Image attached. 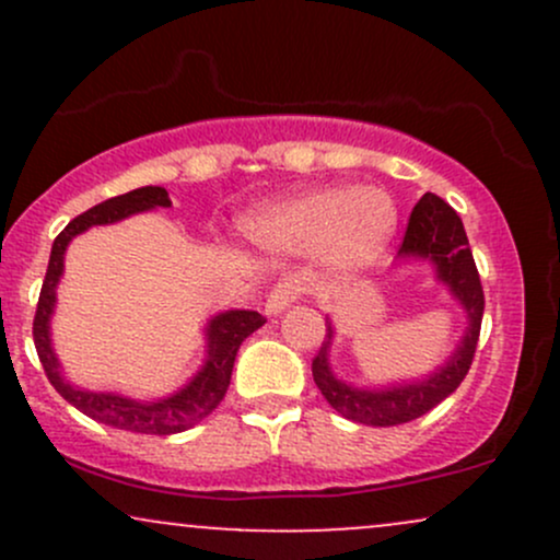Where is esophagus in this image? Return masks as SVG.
<instances>
[{
	"label": "esophagus",
	"mask_w": 560,
	"mask_h": 560,
	"mask_svg": "<svg viewBox=\"0 0 560 560\" xmlns=\"http://www.w3.org/2000/svg\"><path fill=\"white\" fill-rule=\"evenodd\" d=\"M298 294H300L298 281H292V279L279 281V284L271 289V294H268L266 313H268V316H279V313H284L287 307L292 305L294 300H298Z\"/></svg>",
	"instance_id": "34e87169"
}]
</instances>
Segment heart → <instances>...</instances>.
<instances>
[{"instance_id":"heart-1","label":"heart","mask_w":560,"mask_h":560,"mask_svg":"<svg viewBox=\"0 0 560 560\" xmlns=\"http://www.w3.org/2000/svg\"><path fill=\"white\" fill-rule=\"evenodd\" d=\"M395 223V202L376 186H318L258 210L244 231L271 253L320 249L337 271H358L378 258Z\"/></svg>"}]
</instances>
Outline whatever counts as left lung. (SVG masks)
Here are the masks:
<instances>
[{
  "label": "left lung",
  "instance_id": "obj_1",
  "mask_svg": "<svg viewBox=\"0 0 560 560\" xmlns=\"http://www.w3.org/2000/svg\"><path fill=\"white\" fill-rule=\"evenodd\" d=\"M397 258L432 262L436 281H442L466 311L468 326L453 355L434 374L421 378V382L392 384L384 389H361L334 376L329 363L334 326L331 320H326V342L313 358V382L337 413L355 423H365V427H397V423L421 419L434 405L453 395L471 369L481 316H485V292H481L477 262H474L471 247H468L464 221L445 199L427 191L416 202L402 244L397 249Z\"/></svg>",
  "mask_w": 560,
  "mask_h": 560
}]
</instances>
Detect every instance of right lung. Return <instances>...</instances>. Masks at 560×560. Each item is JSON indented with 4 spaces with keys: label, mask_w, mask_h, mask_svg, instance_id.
I'll return each mask as SVG.
<instances>
[{
    "label": "right lung",
    "mask_w": 560,
    "mask_h": 560,
    "mask_svg": "<svg viewBox=\"0 0 560 560\" xmlns=\"http://www.w3.org/2000/svg\"><path fill=\"white\" fill-rule=\"evenodd\" d=\"M155 208H171V197L163 186H141V189L128 191V195L110 197L105 202L94 205L92 210L81 213L60 231L52 244L49 255L47 276H44L42 294H38L36 318H34V345L38 352V361L44 365L49 384L60 392L66 400L86 413L89 419L107 423V427L126 429L137 434H178L186 432L210 416L218 408V402L226 395L231 371H234L236 350L244 339L253 331H258L266 318L258 311H226L218 313L205 326V342H208V355H205L202 369L191 376L189 384L173 392L160 400H131L126 395L115 392H89L66 382L62 376L60 361L52 350V334H49V320H52L55 302H57V284L62 276V262H66V249L73 236L83 234L92 226H105V223L124 221L133 213H147Z\"/></svg>",
    "instance_id": "1"
}]
</instances>
